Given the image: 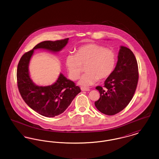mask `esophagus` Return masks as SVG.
<instances>
[{
    "label": "esophagus",
    "mask_w": 159,
    "mask_h": 159,
    "mask_svg": "<svg viewBox=\"0 0 159 159\" xmlns=\"http://www.w3.org/2000/svg\"><path fill=\"white\" fill-rule=\"evenodd\" d=\"M81 90L82 91H90V89H89V88H84V87H82L81 88Z\"/></svg>",
    "instance_id": "1"
}]
</instances>
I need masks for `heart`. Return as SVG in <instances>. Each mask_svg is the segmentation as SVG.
<instances>
[{
  "instance_id": "1",
  "label": "heart",
  "mask_w": 159,
  "mask_h": 159,
  "mask_svg": "<svg viewBox=\"0 0 159 159\" xmlns=\"http://www.w3.org/2000/svg\"><path fill=\"white\" fill-rule=\"evenodd\" d=\"M117 61L115 51L103 46L89 43L79 48L76 55L69 54L66 64L70 78L77 80L81 75L83 66L87 64L86 74L82 76L79 83L83 86H89L100 79H104L113 72Z\"/></svg>"
}]
</instances>
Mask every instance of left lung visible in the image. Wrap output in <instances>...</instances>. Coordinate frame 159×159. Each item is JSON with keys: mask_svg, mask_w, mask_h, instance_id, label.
<instances>
[{"mask_svg": "<svg viewBox=\"0 0 159 159\" xmlns=\"http://www.w3.org/2000/svg\"><path fill=\"white\" fill-rule=\"evenodd\" d=\"M139 73L136 58L132 51L120 46L118 60L112 74L104 82L105 89L98 86L100 98L95 106L100 112L108 116L119 113L128 106L134 97Z\"/></svg>", "mask_w": 159, "mask_h": 159, "instance_id": "obj_1", "label": "left lung"}]
</instances>
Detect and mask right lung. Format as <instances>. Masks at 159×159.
<instances>
[{"label": "right lung", "mask_w": 159, "mask_h": 159, "mask_svg": "<svg viewBox=\"0 0 159 159\" xmlns=\"http://www.w3.org/2000/svg\"><path fill=\"white\" fill-rule=\"evenodd\" d=\"M68 40L67 38L40 42L32 50L24 53L18 64L17 85L21 97L31 109L45 117H53L62 113L81 90L61 73L53 84L47 86L35 84L29 75L30 60L34 49H44L57 52L67 44Z\"/></svg>", "instance_id": "right-lung-1"}]
</instances>
